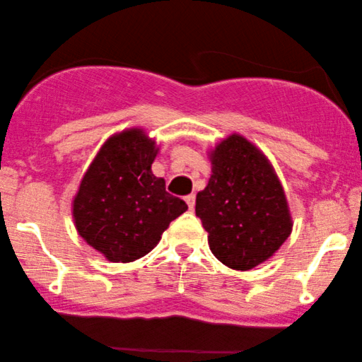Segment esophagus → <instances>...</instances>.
<instances>
[{"label": "esophagus", "instance_id": "34e87169", "mask_svg": "<svg viewBox=\"0 0 362 362\" xmlns=\"http://www.w3.org/2000/svg\"><path fill=\"white\" fill-rule=\"evenodd\" d=\"M185 201H186L187 208H189L191 211L194 209V204H196V196H194V194H187L186 198H185Z\"/></svg>", "mask_w": 362, "mask_h": 362}]
</instances>
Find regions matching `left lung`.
I'll return each mask as SVG.
<instances>
[{
    "label": "left lung",
    "mask_w": 362,
    "mask_h": 362,
    "mask_svg": "<svg viewBox=\"0 0 362 362\" xmlns=\"http://www.w3.org/2000/svg\"><path fill=\"white\" fill-rule=\"evenodd\" d=\"M208 156L211 177L196 196V216L223 264L252 269L293 231L283 185L266 154L241 134L224 138Z\"/></svg>",
    "instance_id": "obj_1"
}]
</instances>
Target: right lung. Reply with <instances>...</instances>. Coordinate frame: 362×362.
<instances>
[{
  "label": "right lung",
  "mask_w": 362,
  "mask_h": 362,
  "mask_svg": "<svg viewBox=\"0 0 362 362\" xmlns=\"http://www.w3.org/2000/svg\"><path fill=\"white\" fill-rule=\"evenodd\" d=\"M158 149L141 128L112 134L79 182L74 226L107 261L131 262L148 255L173 219L187 209L166 191L163 177L153 175Z\"/></svg>",
  "instance_id": "obj_1"
}]
</instances>
